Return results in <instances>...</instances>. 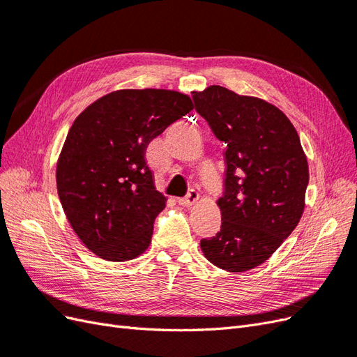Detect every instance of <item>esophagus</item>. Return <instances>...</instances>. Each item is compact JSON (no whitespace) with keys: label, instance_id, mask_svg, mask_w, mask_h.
I'll list each match as a JSON object with an SVG mask.
<instances>
[{"label":"esophagus","instance_id":"obj_1","mask_svg":"<svg viewBox=\"0 0 357 357\" xmlns=\"http://www.w3.org/2000/svg\"><path fill=\"white\" fill-rule=\"evenodd\" d=\"M198 198H199V193L197 190L192 189V190L188 192V195L185 198H180L178 199V204L180 205H185V207H190V205H193V204L198 201Z\"/></svg>","mask_w":357,"mask_h":357}]
</instances>
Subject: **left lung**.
Wrapping results in <instances>:
<instances>
[{"label": "left lung", "instance_id": "8db88e82", "mask_svg": "<svg viewBox=\"0 0 357 357\" xmlns=\"http://www.w3.org/2000/svg\"><path fill=\"white\" fill-rule=\"evenodd\" d=\"M197 112L226 144L222 226L201 240L229 273L264 264L294 232L305 207L308 162L295 126L275 105L213 84L192 92Z\"/></svg>", "mask_w": 357, "mask_h": 357}]
</instances>
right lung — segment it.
I'll return each instance as SVG.
<instances>
[{
	"label": "right lung",
	"instance_id": "obj_1",
	"mask_svg": "<svg viewBox=\"0 0 357 357\" xmlns=\"http://www.w3.org/2000/svg\"><path fill=\"white\" fill-rule=\"evenodd\" d=\"M193 109L168 89H121L75 117L56 164L63 213L82 243L112 262L147 250L167 198L156 190L144 153L149 143Z\"/></svg>",
	"mask_w": 357,
	"mask_h": 357
}]
</instances>
